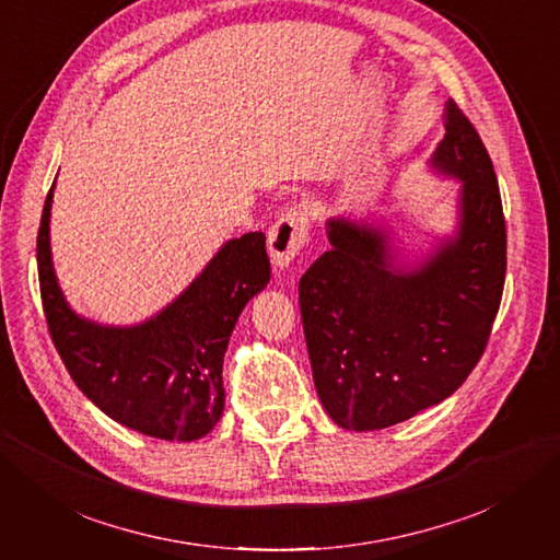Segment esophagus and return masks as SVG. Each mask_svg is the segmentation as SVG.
<instances>
[{"mask_svg":"<svg viewBox=\"0 0 560 560\" xmlns=\"http://www.w3.org/2000/svg\"><path fill=\"white\" fill-rule=\"evenodd\" d=\"M308 214L301 210H287L278 219L268 231V252L276 268H287L299 257L301 249L308 245Z\"/></svg>","mask_w":560,"mask_h":560,"instance_id":"obj_1","label":"esophagus"}]
</instances>
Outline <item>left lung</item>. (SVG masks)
Returning a JSON list of instances; mask_svg holds the SVG:
<instances>
[{
  "label": "left lung",
  "mask_w": 560,
  "mask_h": 560,
  "mask_svg": "<svg viewBox=\"0 0 560 560\" xmlns=\"http://www.w3.org/2000/svg\"><path fill=\"white\" fill-rule=\"evenodd\" d=\"M444 126L430 165L463 182L453 238L401 266L385 229L336 217L327 222L331 249L299 282L315 389L346 430L397 425L451 397L493 329L506 273L500 186L453 100Z\"/></svg>",
  "instance_id": "obj_1"
}]
</instances>
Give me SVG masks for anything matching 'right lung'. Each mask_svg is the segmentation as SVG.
Here are the masks:
<instances>
[{"instance_id":"1","label":"right lung","mask_w":560,"mask_h":560,"mask_svg":"<svg viewBox=\"0 0 560 560\" xmlns=\"http://www.w3.org/2000/svg\"><path fill=\"white\" fill-rule=\"evenodd\" d=\"M37 235V268L50 338L72 381L100 411L165 442L206 436L224 413V352L247 301L270 280L264 233L219 249L167 306L132 327L97 325L65 301L50 261V202Z\"/></svg>"}]
</instances>
